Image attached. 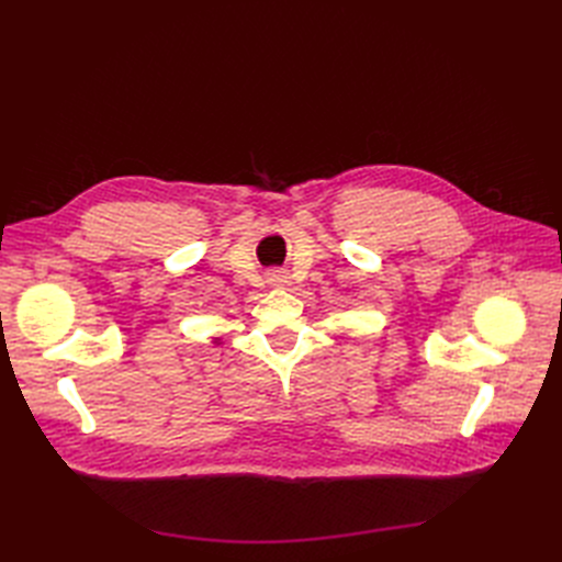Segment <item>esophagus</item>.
<instances>
[{"instance_id": "esophagus-1", "label": "esophagus", "mask_w": 562, "mask_h": 562, "mask_svg": "<svg viewBox=\"0 0 562 562\" xmlns=\"http://www.w3.org/2000/svg\"><path fill=\"white\" fill-rule=\"evenodd\" d=\"M269 283L277 285V288H283V285H288V274H285V271H274V274H271V279H269Z\"/></svg>"}]
</instances>
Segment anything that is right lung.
<instances>
[{"mask_svg":"<svg viewBox=\"0 0 562 562\" xmlns=\"http://www.w3.org/2000/svg\"><path fill=\"white\" fill-rule=\"evenodd\" d=\"M213 345H220V337H215V339H213Z\"/></svg>","mask_w":562,"mask_h":562,"instance_id":"1","label":"right lung"}]
</instances>
